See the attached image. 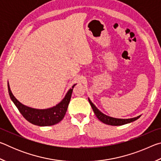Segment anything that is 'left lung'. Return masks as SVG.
<instances>
[{
    "mask_svg": "<svg viewBox=\"0 0 161 161\" xmlns=\"http://www.w3.org/2000/svg\"><path fill=\"white\" fill-rule=\"evenodd\" d=\"M89 103H90L92 109H93L95 115L97 116L98 119H99V121H101L102 122H103V124L111 125V126H121V125L129 124V123H130V122H133V121H136V120H137L138 118H140V116H138L137 117H134V118L126 119L113 118V117L107 116V115H105L104 114L101 112V111L98 109L96 107H95V105L91 102V100L89 99Z\"/></svg>",
    "mask_w": 161,
    "mask_h": 161,
    "instance_id": "1",
    "label": "left lung"
}]
</instances>
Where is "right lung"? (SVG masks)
Returning <instances> with one entry per match:
<instances>
[{
  "label": "right lung",
  "instance_id": "1",
  "mask_svg": "<svg viewBox=\"0 0 161 161\" xmlns=\"http://www.w3.org/2000/svg\"><path fill=\"white\" fill-rule=\"evenodd\" d=\"M75 85L76 84H74L67 92L64 99L58 104L46 109H37L23 104L13 94L9 83H8V89L10 99L27 121L36 126H48L59 123L64 118L72 97L73 88Z\"/></svg>",
  "mask_w": 161,
  "mask_h": 161
}]
</instances>
